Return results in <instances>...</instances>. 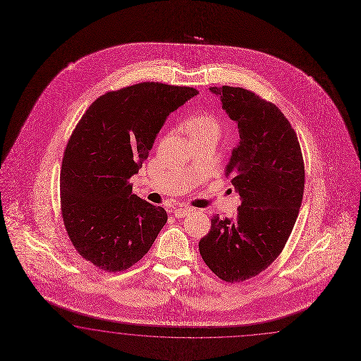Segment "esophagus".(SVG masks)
<instances>
[{
  "label": "esophagus",
  "mask_w": 361,
  "mask_h": 361,
  "mask_svg": "<svg viewBox=\"0 0 361 361\" xmlns=\"http://www.w3.org/2000/svg\"><path fill=\"white\" fill-rule=\"evenodd\" d=\"M190 212H192L190 207H176L175 210H173V215H175L176 218H184Z\"/></svg>",
  "instance_id": "obj_1"
}]
</instances>
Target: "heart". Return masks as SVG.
Masks as SVG:
<instances>
[{
    "mask_svg": "<svg viewBox=\"0 0 361 361\" xmlns=\"http://www.w3.org/2000/svg\"><path fill=\"white\" fill-rule=\"evenodd\" d=\"M184 130L190 139L201 137H219L221 126L216 118L209 113H197L186 119Z\"/></svg>",
    "mask_w": 361,
    "mask_h": 361,
    "instance_id": "1",
    "label": "heart"
}]
</instances>
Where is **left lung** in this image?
Listing matches in <instances>:
<instances>
[{"label": "left lung", "mask_w": 361, "mask_h": 361, "mask_svg": "<svg viewBox=\"0 0 361 361\" xmlns=\"http://www.w3.org/2000/svg\"><path fill=\"white\" fill-rule=\"evenodd\" d=\"M238 125L224 175L242 198L231 218L212 219L200 243L206 265L227 283L251 279L283 251L301 207L305 185L301 147L280 109L243 88L212 87Z\"/></svg>", "instance_id": "left-lung-1"}]
</instances>
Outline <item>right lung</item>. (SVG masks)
I'll use <instances>...</instances> for the list:
<instances>
[{"label":"right lung","mask_w":361,"mask_h":361,"mask_svg":"<svg viewBox=\"0 0 361 361\" xmlns=\"http://www.w3.org/2000/svg\"><path fill=\"white\" fill-rule=\"evenodd\" d=\"M198 92L142 82L97 98L69 137L60 172L61 213L85 260L107 272L148 252L168 215L133 195L130 177L148 157L168 116Z\"/></svg>","instance_id":"1"}]
</instances>
